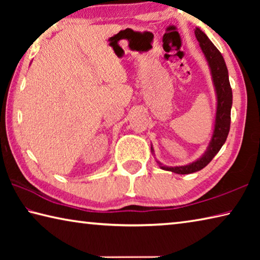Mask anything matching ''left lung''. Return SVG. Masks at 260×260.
<instances>
[{"instance_id": "obj_1", "label": "left lung", "mask_w": 260, "mask_h": 260, "mask_svg": "<svg viewBox=\"0 0 260 260\" xmlns=\"http://www.w3.org/2000/svg\"><path fill=\"white\" fill-rule=\"evenodd\" d=\"M195 35L197 41L200 42V46L203 50L206 59L209 61L211 73H212L213 83L217 91V114H215V124L214 131L211 140L208 150L202 156L199 160L191 162L186 166H175V167H166L162 166L160 162H158L160 169L165 171H171L177 174H189L201 171L202 169L209 164L213 159V157L217 155L220 149L226 142V139L230 133L231 128V109L233 103V93L228 79V71L223 57L220 54V51L215 48L210 39L206 37L202 29L196 28Z\"/></svg>"}]
</instances>
